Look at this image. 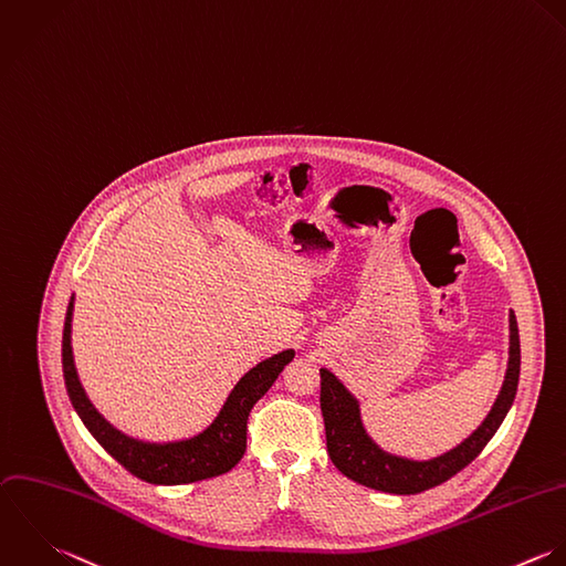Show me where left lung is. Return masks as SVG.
Instances as JSON below:
<instances>
[{
  "instance_id": "left-lung-1",
  "label": "left lung",
  "mask_w": 566,
  "mask_h": 566,
  "mask_svg": "<svg viewBox=\"0 0 566 566\" xmlns=\"http://www.w3.org/2000/svg\"><path fill=\"white\" fill-rule=\"evenodd\" d=\"M521 376V338L514 312H510V363L501 392L483 419V423L457 448L428 459L412 461L390 452H384L367 434L360 419L358 399L345 388V384L321 369V408L325 419L327 452L334 465L352 481L388 494H419L434 485H441L468 463H472L488 441L494 437L505 415L510 412Z\"/></svg>"
}]
</instances>
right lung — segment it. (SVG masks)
I'll list each match as a JSON object with an SVG mask.
<instances>
[{
	"mask_svg": "<svg viewBox=\"0 0 566 566\" xmlns=\"http://www.w3.org/2000/svg\"><path fill=\"white\" fill-rule=\"evenodd\" d=\"M72 312L74 296L70 298L63 327V377L70 401L92 437L125 470L154 485L195 483L232 470L245 452V430L252 406L268 392L285 365L294 360V349H287L250 369L234 384L212 423L199 434L182 441L149 443L114 428L87 399L72 356Z\"/></svg>",
	"mask_w": 566,
	"mask_h": 566,
	"instance_id": "right-lung-1",
	"label": "right lung"
}]
</instances>
